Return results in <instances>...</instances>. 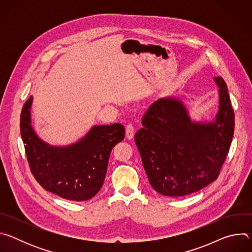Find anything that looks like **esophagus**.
Segmentation results:
<instances>
[{
	"mask_svg": "<svg viewBox=\"0 0 252 252\" xmlns=\"http://www.w3.org/2000/svg\"><path fill=\"white\" fill-rule=\"evenodd\" d=\"M133 134H134V127L131 124H128L126 126V138L131 139L133 137Z\"/></svg>",
	"mask_w": 252,
	"mask_h": 252,
	"instance_id": "esophagus-1",
	"label": "esophagus"
}]
</instances>
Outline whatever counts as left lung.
I'll return each mask as SVG.
<instances>
[{
	"mask_svg": "<svg viewBox=\"0 0 252 252\" xmlns=\"http://www.w3.org/2000/svg\"><path fill=\"white\" fill-rule=\"evenodd\" d=\"M219 107L211 121L193 120L174 96L156 100L142 117L134 141L153 189L165 196H184L217 179L234 131V113L221 77Z\"/></svg>",
	"mask_w": 252,
	"mask_h": 252,
	"instance_id": "8db88e82",
	"label": "left lung"
}]
</instances>
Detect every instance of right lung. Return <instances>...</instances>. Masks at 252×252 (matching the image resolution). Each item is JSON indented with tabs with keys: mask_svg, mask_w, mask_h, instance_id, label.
<instances>
[{
	"mask_svg": "<svg viewBox=\"0 0 252 252\" xmlns=\"http://www.w3.org/2000/svg\"><path fill=\"white\" fill-rule=\"evenodd\" d=\"M32 103V95L23 106L20 129L34 178L46 190L64 199L94 197L102 187L113 148L125 137L124 126L94 125L76 142L53 146L35 132Z\"/></svg>",
	"mask_w": 252,
	"mask_h": 252,
	"instance_id": "add662e5",
	"label": "right lung"
}]
</instances>
